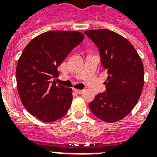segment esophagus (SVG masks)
Segmentation results:
<instances>
[{
    "label": "esophagus",
    "mask_w": 157,
    "mask_h": 157,
    "mask_svg": "<svg viewBox=\"0 0 157 157\" xmlns=\"http://www.w3.org/2000/svg\"><path fill=\"white\" fill-rule=\"evenodd\" d=\"M73 91L75 92H76V93H78V94H81V93H82V92H84V90H81V89H74Z\"/></svg>",
    "instance_id": "34e87169"
}]
</instances>
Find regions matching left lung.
Returning a JSON list of instances; mask_svg holds the SVG:
<instances>
[{
	"mask_svg": "<svg viewBox=\"0 0 157 157\" xmlns=\"http://www.w3.org/2000/svg\"><path fill=\"white\" fill-rule=\"evenodd\" d=\"M85 33L98 45L102 66L108 71L107 90L89 103L93 114L107 123L119 121L137 104L144 86V66L128 39L109 29Z\"/></svg>",
	"mask_w": 157,
	"mask_h": 157,
	"instance_id": "obj_1",
	"label": "left lung"
}]
</instances>
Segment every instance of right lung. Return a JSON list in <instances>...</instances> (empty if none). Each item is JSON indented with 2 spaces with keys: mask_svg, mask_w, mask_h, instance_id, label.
Here are the masks:
<instances>
[{
  "mask_svg": "<svg viewBox=\"0 0 157 157\" xmlns=\"http://www.w3.org/2000/svg\"><path fill=\"white\" fill-rule=\"evenodd\" d=\"M77 31H48L29 42L16 69L17 87L27 111L46 123L61 118L72 102V89L56 85L58 68L84 39Z\"/></svg>",
  "mask_w": 157,
  "mask_h": 157,
  "instance_id": "obj_1",
  "label": "right lung"
}]
</instances>
